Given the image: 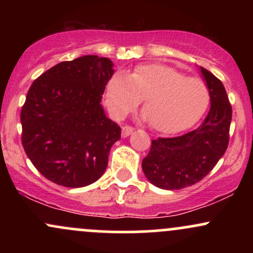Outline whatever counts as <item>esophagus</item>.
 <instances>
[{
  "instance_id": "1",
  "label": "esophagus",
  "mask_w": 253,
  "mask_h": 253,
  "mask_svg": "<svg viewBox=\"0 0 253 253\" xmlns=\"http://www.w3.org/2000/svg\"><path fill=\"white\" fill-rule=\"evenodd\" d=\"M132 132H133L132 127H129V126H124L123 127V136H124V138H126V136L132 134Z\"/></svg>"
}]
</instances>
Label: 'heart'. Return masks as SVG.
<instances>
[{
	"label": "heart",
	"instance_id": "1",
	"mask_svg": "<svg viewBox=\"0 0 253 253\" xmlns=\"http://www.w3.org/2000/svg\"><path fill=\"white\" fill-rule=\"evenodd\" d=\"M140 100L152 128L176 133L194 126L202 118L210 106L211 94L201 80L161 64L138 66L130 76L119 71L110 78L106 104L113 117L123 118Z\"/></svg>",
	"mask_w": 253,
	"mask_h": 253
}]
</instances>
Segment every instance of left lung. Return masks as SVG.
<instances>
[{"label": "left lung", "instance_id": "1", "mask_svg": "<svg viewBox=\"0 0 253 253\" xmlns=\"http://www.w3.org/2000/svg\"><path fill=\"white\" fill-rule=\"evenodd\" d=\"M211 94V109L196 129L175 138L152 140L143 171L156 187L177 190L200 182L226 152L232 107L221 81L200 66Z\"/></svg>", "mask_w": 253, "mask_h": 253}]
</instances>
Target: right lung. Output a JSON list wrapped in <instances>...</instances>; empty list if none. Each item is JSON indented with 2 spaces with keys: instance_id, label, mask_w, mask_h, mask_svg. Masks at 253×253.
<instances>
[{
  "instance_id": "right-lung-1",
  "label": "right lung",
  "mask_w": 253,
  "mask_h": 253,
  "mask_svg": "<svg viewBox=\"0 0 253 253\" xmlns=\"http://www.w3.org/2000/svg\"><path fill=\"white\" fill-rule=\"evenodd\" d=\"M109 58L83 56L48 69L21 109L22 146L43 177L68 188L96 182L121 128L101 100L114 70Z\"/></svg>"
}]
</instances>
